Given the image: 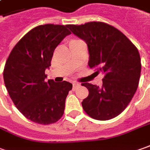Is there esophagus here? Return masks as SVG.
I'll list each match as a JSON object with an SVG mask.
<instances>
[{
  "mask_svg": "<svg viewBox=\"0 0 150 150\" xmlns=\"http://www.w3.org/2000/svg\"><path fill=\"white\" fill-rule=\"evenodd\" d=\"M80 86V83H78V82H73V90H75V89H77V87Z\"/></svg>",
  "mask_w": 150,
  "mask_h": 150,
  "instance_id": "esophagus-1",
  "label": "esophagus"
}]
</instances>
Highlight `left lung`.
I'll return each mask as SVG.
<instances>
[{"instance_id": "1", "label": "left lung", "mask_w": 150, "mask_h": 150, "mask_svg": "<svg viewBox=\"0 0 150 150\" xmlns=\"http://www.w3.org/2000/svg\"><path fill=\"white\" fill-rule=\"evenodd\" d=\"M68 27L87 44L89 67L104 74L101 87L82 83L89 91L82 102L83 110L98 120L115 118L127 107L138 88L141 72L138 49L122 32L104 22Z\"/></svg>"}]
</instances>
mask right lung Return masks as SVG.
I'll list each match as a JSON object with an SVG mask.
<instances>
[{
    "mask_svg": "<svg viewBox=\"0 0 150 150\" xmlns=\"http://www.w3.org/2000/svg\"><path fill=\"white\" fill-rule=\"evenodd\" d=\"M71 32L67 25L46 24L35 27L13 48L3 71L4 82L22 115L40 125L55 123L63 115L73 85L45 82L54 49Z\"/></svg>",
    "mask_w": 150,
    "mask_h": 150,
    "instance_id": "add662e5",
    "label": "right lung"
}]
</instances>
